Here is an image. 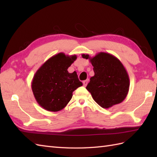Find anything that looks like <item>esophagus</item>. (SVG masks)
I'll return each mask as SVG.
<instances>
[{
  "mask_svg": "<svg viewBox=\"0 0 157 157\" xmlns=\"http://www.w3.org/2000/svg\"><path fill=\"white\" fill-rule=\"evenodd\" d=\"M88 80H84V82H83V84H84V86H87V84H88Z\"/></svg>",
  "mask_w": 157,
  "mask_h": 157,
  "instance_id": "esophagus-1",
  "label": "esophagus"
}]
</instances>
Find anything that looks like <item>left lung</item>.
<instances>
[{
  "instance_id": "1",
  "label": "left lung",
  "mask_w": 157,
  "mask_h": 157,
  "mask_svg": "<svg viewBox=\"0 0 157 157\" xmlns=\"http://www.w3.org/2000/svg\"><path fill=\"white\" fill-rule=\"evenodd\" d=\"M94 67V75L86 89L94 101L104 109H109L123 101L129 91V78L119 60L109 53L99 52L94 57L82 54Z\"/></svg>"
}]
</instances>
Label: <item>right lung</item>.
<instances>
[{"instance_id": "right-lung-1", "label": "right lung", "mask_w": 157, "mask_h": 157, "mask_svg": "<svg viewBox=\"0 0 157 157\" xmlns=\"http://www.w3.org/2000/svg\"><path fill=\"white\" fill-rule=\"evenodd\" d=\"M77 59L60 52L48 59L36 72L32 82L33 94L38 105L48 111L57 112L71 99L73 92L82 86L75 71L67 69Z\"/></svg>"}]
</instances>
